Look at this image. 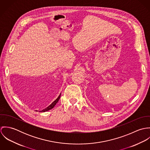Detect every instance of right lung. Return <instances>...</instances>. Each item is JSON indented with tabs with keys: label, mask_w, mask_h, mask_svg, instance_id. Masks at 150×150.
Listing matches in <instances>:
<instances>
[{
	"label": "right lung",
	"mask_w": 150,
	"mask_h": 150,
	"mask_svg": "<svg viewBox=\"0 0 150 150\" xmlns=\"http://www.w3.org/2000/svg\"><path fill=\"white\" fill-rule=\"evenodd\" d=\"M61 93H60V95H59V96L57 98V99H55L50 105H49L48 107H46L45 108L43 109V110L39 111H40V112H45V111H48V110L52 109V108H54V107L55 106V105H56V104L58 103V102L59 101V99H60V97H61Z\"/></svg>",
	"instance_id": "obj_1"
}]
</instances>
